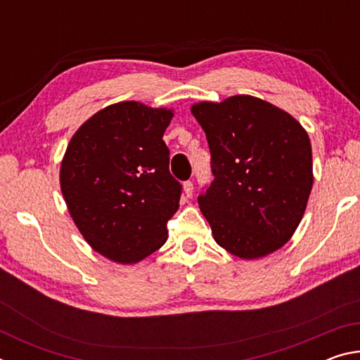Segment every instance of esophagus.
Segmentation results:
<instances>
[{"mask_svg":"<svg viewBox=\"0 0 360 360\" xmlns=\"http://www.w3.org/2000/svg\"><path fill=\"white\" fill-rule=\"evenodd\" d=\"M182 191H184V193H186V197H192V193H193V184L191 181H186L184 184H182Z\"/></svg>","mask_w":360,"mask_h":360,"instance_id":"esophagus-1","label":"esophagus"}]
</instances>
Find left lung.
<instances>
[{
    "mask_svg": "<svg viewBox=\"0 0 360 360\" xmlns=\"http://www.w3.org/2000/svg\"><path fill=\"white\" fill-rule=\"evenodd\" d=\"M214 181L198 197L212 236L252 260L278 251L300 224L313 187L308 133L289 112L251 95L200 101Z\"/></svg>",
    "mask_w": 360,
    "mask_h": 360,
    "instance_id": "8db88e82",
    "label": "left lung"
}]
</instances>
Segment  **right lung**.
<instances>
[{
    "mask_svg": "<svg viewBox=\"0 0 360 360\" xmlns=\"http://www.w3.org/2000/svg\"><path fill=\"white\" fill-rule=\"evenodd\" d=\"M173 109L120 101L79 127L60 165V188L90 248L131 265L167 241L181 184L163 133Z\"/></svg>",
    "mask_w": 360,
    "mask_h": 360,
    "instance_id": "add662e5",
    "label": "right lung"
}]
</instances>
